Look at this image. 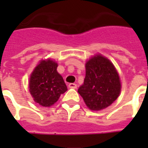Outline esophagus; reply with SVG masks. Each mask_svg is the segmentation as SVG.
<instances>
[{
  "instance_id": "esophagus-1",
  "label": "esophagus",
  "mask_w": 148,
  "mask_h": 148,
  "mask_svg": "<svg viewBox=\"0 0 148 148\" xmlns=\"http://www.w3.org/2000/svg\"><path fill=\"white\" fill-rule=\"evenodd\" d=\"M69 87L71 89H77V85L75 83H70L69 84Z\"/></svg>"
}]
</instances>
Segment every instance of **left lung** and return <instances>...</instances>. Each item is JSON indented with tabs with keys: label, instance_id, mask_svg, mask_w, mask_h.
<instances>
[{
	"label": "left lung",
	"instance_id": "left-lung-1",
	"mask_svg": "<svg viewBox=\"0 0 148 148\" xmlns=\"http://www.w3.org/2000/svg\"><path fill=\"white\" fill-rule=\"evenodd\" d=\"M118 73L108 58L101 55L91 58L86 64L84 83L77 92L91 110H101L115 101L121 93Z\"/></svg>",
	"mask_w": 148,
	"mask_h": 148
}]
</instances>
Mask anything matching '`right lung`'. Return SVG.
<instances>
[{
	"label": "right lung",
	"instance_id": "1",
	"mask_svg": "<svg viewBox=\"0 0 148 148\" xmlns=\"http://www.w3.org/2000/svg\"><path fill=\"white\" fill-rule=\"evenodd\" d=\"M58 64L51 59L40 62L31 75L29 90L34 101L44 107L54 105L67 90L64 80L57 72Z\"/></svg>",
	"mask_w": 148,
	"mask_h": 148
}]
</instances>
